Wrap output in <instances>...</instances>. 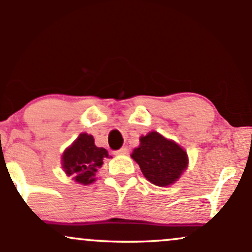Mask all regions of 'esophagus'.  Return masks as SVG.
<instances>
[{
    "label": "esophagus",
    "mask_w": 252,
    "mask_h": 252,
    "mask_svg": "<svg viewBox=\"0 0 252 252\" xmlns=\"http://www.w3.org/2000/svg\"><path fill=\"white\" fill-rule=\"evenodd\" d=\"M129 154V149L126 147H122L120 150H117L116 155H128Z\"/></svg>",
    "instance_id": "esophagus-1"
}]
</instances>
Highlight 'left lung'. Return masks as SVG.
I'll use <instances>...</instances> for the list:
<instances>
[{"label": "left lung", "mask_w": 252, "mask_h": 252, "mask_svg": "<svg viewBox=\"0 0 252 252\" xmlns=\"http://www.w3.org/2000/svg\"><path fill=\"white\" fill-rule=\"evenodd\" d=\"M131 158L138 163L144 178L158 187L174 184L189 166L186 150L158 131L141 136L140 146L132 150Z\"/></svg>", "instance_id": "1"}]
</instances>
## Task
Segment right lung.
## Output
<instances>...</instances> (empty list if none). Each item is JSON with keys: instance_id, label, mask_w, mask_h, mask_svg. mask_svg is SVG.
I'll return each instance as SVG.
<instances>
[{"instance_id": "obj_1", "label": "right lung", "mask_w": 252, "mask_h": 252, "mask_svg": "<svg viewBox=\"0 0 252 252\" xmlns=\"http://www.w3.org/2000/svg\"><path fill=\"white\" fill-rule=\"evenodd\" d=\"M105 158H110L108 150L97 147L94 136L82 132L63 153L62 166L66 175L78 184L90 185L96 181V172Z\"/></svg>"}]
</instances>
